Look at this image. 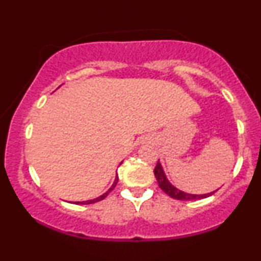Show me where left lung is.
Segmentation results:
<instances>
[{
  "mask_svg": "<svg viewBox=\"0 0 261 261\" xmlns=\"http://www.w3.org/2000/svg\"><path fill=\"white\" fill-rule=\"evenodd\" d=\"M154 175H155V179H157L160 188L164 191V193L167 194V195L173 197V199H176V200L205 199V197L211 196L212 194L215 193V191H212V193L200 194V195H199V194H189V193H185V191L179 190V189H176L174 185L170 184V181L168 180V179H167L166 173H164L163 168H162L160 161H158L157 166H155V168H154Z\"/></svg>",
  "mask_w": 261,
  "mask_h": 261,
  "instance_id": "left-lung-1",
  "label": "left lung"
}]
</instances>
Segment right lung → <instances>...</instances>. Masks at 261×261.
<instances>
[{"label":"right lung","mask_w":261,"mask_h":261,"mask_svg":"<svg viewBox=\"0 0 261 261\" xmlns=\"http://www.w3.org/2000/svg\"><path fill=\"white\" fill-rule=\"evenodd\" d=\"M121 163H122V162H121ZM121 163H120V164H121ZM118 180H119V176H118V174H116V176H115V180H114V182H113V185H112V187H110V189H109V190H108V191H107V193H104V194H103V195L98 196V197H97V199H93V200H87V201H82V202H81V201H79V202H74V203H77V205H79V203H81V205H89V203H94V202H98V201H100V200H103V199H104V197H107V195H108V194H109V193H110V191H112V190H113V189H114V188H115V185H116V182H118Z\"/></svg>","instance_id":"add662e5"}]
</instances>
